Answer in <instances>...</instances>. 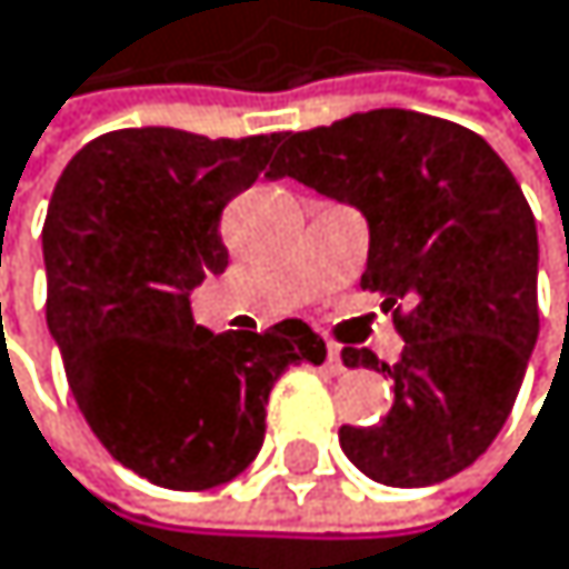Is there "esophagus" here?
<instances>
[{"label": "esophagus", "instance_id": "34e87169", "mask_svg": "<svg viewBox=\"0 0 569 569\" xmlns=\"http://www.w3.org/2000/svg\"><path fill=\"white\" fill-rule=\"evenodd\" d=\"M325 369L331 372V377H341V372H346V362H341V349H338V346H328V352H325Z\"/></svg>", "mask_w": 569, "mask_h": 569}]
</instances>
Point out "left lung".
Returning <instances> with one entry per match:
<instances>
[{"label":"left lung","mask_w":569,"mask_h":569,"mask_svg":"<svg viewBox=\"0 0 569 569\" xmlns=\"http://www.w3.org/2000/svg\"><path fill=\"white\" fill-rule=\"evenodd\" d=\"M272 179L290 176L369 223L362 290L383 297L403 338L393 408L341 425L356 467L387 487H428L467 470L498 439L539 338L536 217L480 133L415 110H369L287 133ZM346 366H372L346 349Z\"/></svg>","instance_id":"8db88e82"}]
</instances>
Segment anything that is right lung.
<instances>
[{
	"label": "right lung",
	"mask_w": 569,
	"mask_h": 569,
	"mask_svg": "<svg viewBox=\"0 0 569 569\" xmlns=\"http://www.w3.org/2000/svg\"><path fill=\"white\" fill-rule=\"evenodd\" d=\"M279 141L127 127L89 141L54 186L43 266L68 387L107 452L158 487L234 480L262 449L282 369L325 362L297 318L213 335L189 310L192 287L228 269L223 207Z\"/></svg>",
	"instance_id": "right-lung-1"
}]
</instances>
